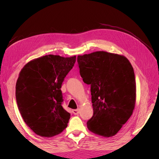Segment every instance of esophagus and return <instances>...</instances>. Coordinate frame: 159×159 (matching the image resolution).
<instances>
[{"label":"esophagus","mask_w":159,"mask_h":159,"mask_svg":"<svg viewBox=\"0 0 159 159\" xmlns=\"http://www.w3.org/2000/svg\"><path fill=\"white\" fill-rule=\"evenodd\" d=\"M73 113L74 115H78L79 114V109H74L73 110Z\"/></svg>","instance_id":"esophagus-1"}]
</instances>
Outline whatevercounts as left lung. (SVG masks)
<instances>
[{
    "label": "left lung",
    "instance_id": "obj_1",
    "mask_svg": "<svg viewBox=\"0 0 159 159\" xmlns=\"http://www.w3.org/2000/svg\"><path fill=\"white\" fill-rule=\"evenodd\" d=\"M80 74L90 85L93 117L88 128L106 138L115 135L130 118L135 106L133 66L123 55L97 51L79 55Z\"/></svg>",
    "mask_w": 159,
    "mask_h": 159
}]
</instances>
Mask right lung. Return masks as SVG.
<instances>
[{"mask_svg": "<svg viewBox=\"0 0 159 159\" xmlns=\"http://www.w3.org/2000/svg\"><path fill=\"white\" fill-rule=\"evenodd\" d=\"M76 57L45 55L29 61L20 72L17 107L26 124L38 135L51 138L67 127L70 114L61 106L60 88Z\"/></svg>", "mask_w": 159, "mask_h": 159, "instance_id": "right-lung-1", "label": "right lung"}]
</instances>
